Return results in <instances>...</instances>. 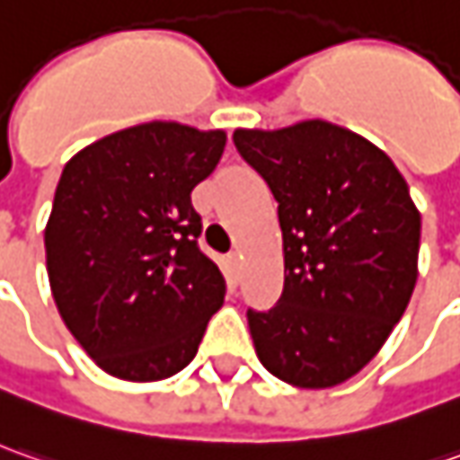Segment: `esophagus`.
I'll use <instances>...</instances> for the list:
<instances>
[{
	"mask_svg": "<svg viewBox=\"0 0 460 460\" xmlns=\"http://www.w3.org/2000/svg\"><path fill=\"white\" fill-rule=\"evenodd\" d=\"M226 267H229L231 275H239V267H242V254H239V252H229V254H226Z\"/></svg>",
	"mask_w": 460,
	"mask_h": 460,
	"instance_id": "1",
	"label": "esophagus"
}]
</instances>
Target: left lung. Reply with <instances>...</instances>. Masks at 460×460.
<instances>
[{
    "label": "left lung",
    "instance_id": "left-lung-1",
    "mask_svg": "<svg viewBox=\"0 0 460 460\" xmlns=\"http://www.w3.org/2000/svg\"><path fill=\"white\" fill-rule=\"evenodd\" d=\"M234 145L278 200L285 288L246 310L264 369L303 389L361 372L400 323L418 279L420 214L369 139L321 119L236 129Z\"/></svg>",
    "mask_w": 460,
    "mask_h": 460
}]
</instances>
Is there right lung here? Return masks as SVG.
<instances>
[{
	"label": "right lung",
	"mask_w": 460,
	"mask_h": 460,
	"mask_svg": "<svg viewBox=\"0 0 460 460\" xmlns=\"http://www.w3.org/2000/svg\"><path fill=\"white\" fill-rule=\"evenodd\" d=\"M221 129L150 121L88 145L63 167L45 226L50 290L103 372L157 382L185 369L226 295L199 249L190 190L224 155Z\"/></svg>",
	"instance_id": "obj_1"
}]
</instances>
